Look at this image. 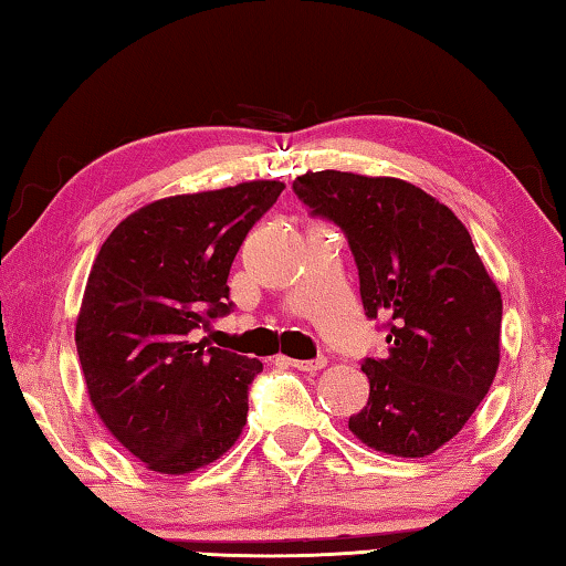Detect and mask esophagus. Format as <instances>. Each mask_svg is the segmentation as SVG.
<instances>
[{
  "label": "esophagus",
  "instance_id": "1",
  "mask_svg": "<svg viewBox=\"0 0 566 566\" xmlns=\"http://www.w3.org/2000/svg\"><path fill=\"white\" fill-rule=\"evenodd\" d=\"M286 363H290V367H294V370H302V373H317L327 365L325 357H315V360H286Z\"/></svg>",
  "mask_w": 566,
  "mask_h": 566
}]
</instances>
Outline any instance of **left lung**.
I'll list each match as a JSON object with an SVG mask.
<instances>
[{
  "label": "left lung",
  "instance_id": "obj_1",
  "mask_svg": "<svg viewBox=\"0 0 566 566\" xmlns=\"http://www.w3.org/2000/svg\"><path fill=\"white\" fill-rule=\"evenodd\" d=\"M312 217L343 229L367 319L388 353L365 357L367 406L347 426L375 451L423 459L459 433L499 367L501 292L459 217L400 178L343 170L292 184Z\"/></svg>",
  "mask_w": 566,
  "mask_h": 566
}]
</instances>
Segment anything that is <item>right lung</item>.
Masks as SVG:
<instances>
[{"label":"right lung","instance_id":"1","mask_svg":"<svg viewBox=\"0 0 566 566\" xmlns=\"http://www.w3.org/2000/svg\"><path fill=\"white\" fill-rule=\"evenodd\" d=\"M284 191L249 181L170 196L113 229L90 269L75 343L93 408L150 471L181 476L217 461L247 423L262 363L196 343L227 317L229 269Z\"/></svg>","mask_w":566,"mask_h":566}]
</instances>
